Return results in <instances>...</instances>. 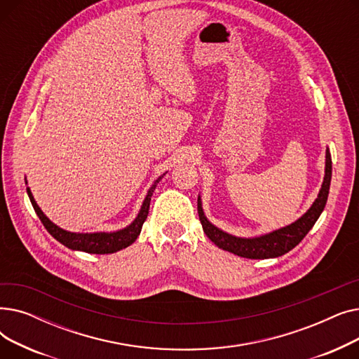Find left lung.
<instances>
[{
    "label": "left lung",
    "mask_w": 359,
    "mask_h": 359,
    "mask_svg": "<svg viewBox=\"0 0 359 359\" xmlns=\"http://www.w3.org/2000/svg\"><path fill=\"white\" fill-rule=\"evenodd\" d=\"M332 180V158L329 149H326V172H325V180L322 184V189L318 192L317 199L311 205V208L292 222L291 225H287L284 229H279L276 231H272L269 234L255 237V238H240L234 237L231 234H227L217 229L212 225L202 211V202L201 198H198V214L202 224V229L208 238L222 250H227L230 253H234L241 257L248 259H269V257H278L288 253L292 250L297 244L303 240L307 233L313 229V225L318 219L320 214L323 212L327 196H329V187Z\"/></svg>",
    "instance_id": "obj_1"
}]
</instances>
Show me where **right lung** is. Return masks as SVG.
Wrapping results in <instances>:
<instances>
[{
  "mask_svg": "<svg viewBox=\"0 0 359 359\" xmlns=\"http://www.w3.org/2000/svg\"><path fill=\"white\" fill-rule=\"evenodd\" d=\"M160 179L161 177H158L154 182V184L151 186V189L148 191V195L141 206V211H140L138 217L135 218V221L130 225H128L126 229L115 231V233H86V234H83V233L65 231V230L60 229L58 225H55L52 221H49V218L42 212V210L37 206L29 187H27V195L30 198L34 212L37 214V217H39V219L45 225V229L53 238H56L60 243H62L64 246H67L68 249H72V250H80V252L94 253V255H107V253H115V252H119V250L128 248L129 244H132L138 238L141 229H142V224L148 215L151 196H153V192L156 189L157 183L160 182Z\"/></svg>",
  "mask_w": 359,
  "mask_h": 359,
  "instance_id": "add662e5",
  "label": "right lung"
}]
</instances>
